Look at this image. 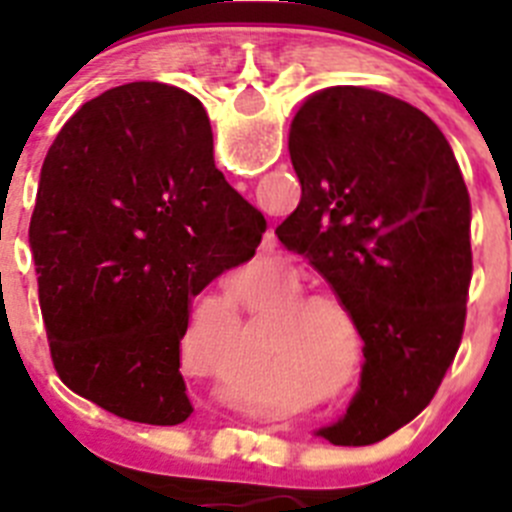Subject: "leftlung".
<instances>
[{
  "instance_id": "left-lung-1",
  "label": "left lung",
  "mask_w": 512,
  "mask_h": 512,
  "mask_svg": "<svg viewBox=\"0 0 512 512\" xmlns=\"http://www.w3.org/2000/svg\"><path fill=\"white\" fill-rule=\"evenodd\" d=\"M300 205L277 228L328 279L364 341L359 392L318 436L369 446L433 400L459 351L472 205L428 115L366 87L305 99L289 128Z\"/></svg>"
}]
</instances>
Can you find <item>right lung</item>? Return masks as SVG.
Instances as JSON below:
<instances>
[{"mask_svg": "<svg viewBox=\"0 0 512 512\" xmlns=\"http://www.w3.org/2000/svg\"><path fill=\"white\" fill-rule=\"evenodd\" d=\"M264 230L215 169L200 99L133 81L81 104L45 156L30 220L61 382L117 418L184 423L192 297L251 259Z\"/></svg>", "mask_w": 512, "mask_h": 512, "instance_id": "add662e5", "label": "right lung"}]
</instances>
